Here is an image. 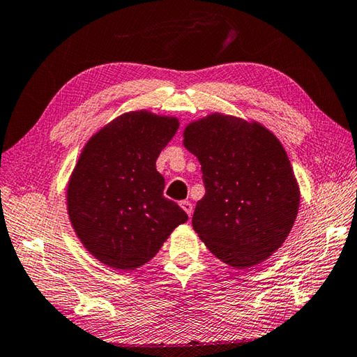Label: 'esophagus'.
Returning a JSON list of instances; mask_svg holds the SVG:
<instances>
[{"instance_id": "obj_1", "label": "esophagus", "mask_w": 357, "mask_h": 357, "mask_svg": "<svg viewBox=\"0 0 357 357\" xmlns=\"http://www.w3.org/2000/svg\"><path fill=\"white\" fill-rule=\"evenodd\" d=\"M180 206L183 208V211L188 214V216H191V214H192V204H191V202H188V200L180 202Z\"/></svg>"}]
</instances>
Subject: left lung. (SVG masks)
<instances>
[{
	"instance_id": "8db88e82",
	"label": "left lung",
	"mask_w": 357,
	"mask_h": 357,
	"mask_svg": "<svg viewBox=\"0 0 357 357\" xmlns=\"http://www.w3.org/2000/svg\"><path fill=\"white\" fill-rule=\"evenodd\" d=\"M205 183L192 228L214 257L250 268L283 245L300 205V188L283 144L257 121L211 113L183 130Z\"/></svg>"
}]
</instances>
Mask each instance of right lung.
<instances>
[{"mask_svg": "<svg viewBox=\"0 0 357 357\" xmlns=\"http://www.w3.org/2000/svg\"><path fill=\"white\" fill-rule=\"evenodd\" d=\"M178 119L147 110L124 113L93 135L66 186L77 238L102 264L135 271L151 261L188 214L163 196L155 161Z\"/></svg>", "mask_w": 357, "mask_h": 357, "instance_id": "obj_1", "label": "right lung"}]
</instances>
